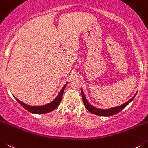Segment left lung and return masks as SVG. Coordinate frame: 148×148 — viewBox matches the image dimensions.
<instances>
[{
  "label": "left lung",
  "mask_w": 148,
  "mask_h": 148,
  "mask_svg": "<svg viewBox=\"0 0 148 148\" xmlns=\"http://www.w3.org/2000/svg\"><path fill=\"white\" fill-rule=\"evenodd\" d=\"M81 94H82V101H83V103H84V106L85 107L87 108V110H88L89 112L92 113V114H96V115H98V116H113L114 114H118L119 112H120L121 110L122 109H124L126 106L130 103L133 99H134V97H135V95L131 98L129 101H127V102L125 103L122 104L121 106H117V107H114V108H109V109H100V108H97L94 107L93 106H91L88 100L86 99V97L85 96V94H84L83 90L82 89L81 90Z\"/></svg>",
  "instance_id": "8db88e82"
}]
</instances>
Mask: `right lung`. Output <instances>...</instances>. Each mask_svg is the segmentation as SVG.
<instances>
[{
    "label": "right lung",
    "mask_w": 148,
    "mask_h": 148,
    "mask_svg": "<svg viewBox=\"0 0 148 148\" xmlns=\"http://www.w3.org/2000/svg\"><path fill=\"white\" fill-rule=\"evenodd\" d=\"M68 84V82L66 84H65L64 86L62 87V88L61 89V90L60 91V93L58 94V95L57 96L55 99L51 102L50 103H48L46 105H43V106H29V105H26V104L23 103L21 101H20L19 99H18L15 97V99H17L18 102L21 104L22 107L24 108L26 110L29 111L30 113H32V114H46V113H49L54 110L56 108H58V106H59L61 100H62V97L63 92H64V90L66 87V85Z\"/></svg>",
    "instance_id": "right-lung-1"
}]
</instances>
